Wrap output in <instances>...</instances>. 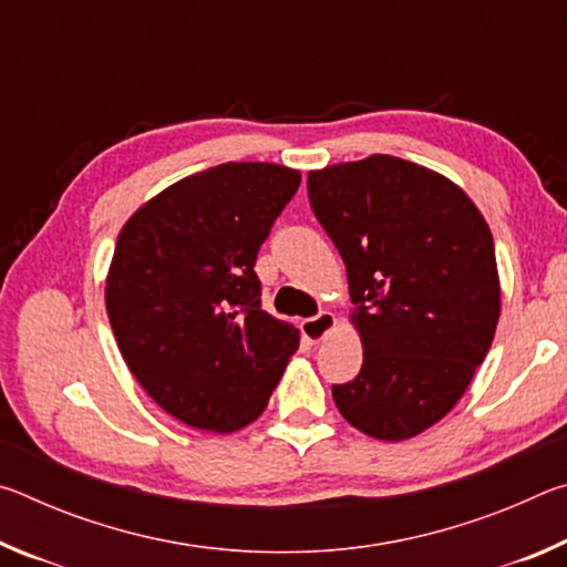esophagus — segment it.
<instances>
[{
	"label": "esophagus",
	"instance_id": "34e87169",
	"mask_svg": "<svg viewBox=\"0 0 567 567\" xmlns=\"http://www.w3.org/2000/svg\"><path fill=\"white\" fill-rule=\"evenodd\" d=\"M334 315L332 312H320L315 315V318H307L300 322V332L302 338L310 342V344H318L320 340H324V334H328L334 328Z\"/></svg>",
	"mask_w": 567,
	"mask_h": 567
}]
</instances>
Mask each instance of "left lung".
<instances>
[{
	"mask_svg": "<svg viewBox=\"0 0 567 567\" xmlns=\"http://www.w3.org/2000/svg\"><path fill=\"white\" fill-rule=\"evenodd\" d=\"M348 270L364 360L332 385L342 417L398 443L443 420L491 350L501 282L491 227L447 177L372 155L307 177Z\"/></svg>",
	"mask_w": 567,
	"mask_h": 567,
	"instance_id": "left-lung-1",
	"label": "left lung"
}]
</instances>
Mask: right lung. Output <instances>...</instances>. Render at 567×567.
<instances>
[{
  "label": "right lung",
  "mask_w": 567,
  "mask_h": 567,
  "mask_svg": "<svg viewBox=\"0 0 567 567\" xmlns=\"http://www.w3.org/2000/svg\"><path fill=\"white\" fill-rule=\"evenodd\" d=\"M300 172L227 162L175 182L122 227L110 324L132 375L189 427L235 433L260 417L297 330L262 310L257 252Z\"/></svg>",
  "instance_id": "right-lung-1"
}]
</instances>
